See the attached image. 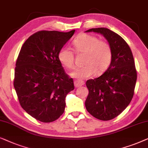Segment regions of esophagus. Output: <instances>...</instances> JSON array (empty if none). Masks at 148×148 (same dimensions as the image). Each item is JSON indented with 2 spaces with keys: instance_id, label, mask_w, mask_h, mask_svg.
Returning <instances> with one entry per match:
<instances>
[{
  "instance_id": "esophagus-1",
  "label": "esophagus",
  "mask_w": 148,
  "mask_h": 148,
  "mask_svg": "<svg viewBox=\"0 0 148 148\" xmlns=\"http://www.w3.org/2000/svg\"><path fill=\"white\" fill-rule=\"evenodd\" d=\"M84 84V82L82 81V80H76L74 81V86L76 87H79V86H81Z\"/></svg>"
}]
</instances>
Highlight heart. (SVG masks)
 I'll return each mask as SVG.
<instances>
[{
  "instance_id": "b5f03b06",
  "label": "heart",
  "mask_w": 148,
  "mask_h": 148,
  "mask_svg": "<svg viewBox=\"0 0 148 148\" xmlns=\"http://www.w3.org/2000/svg\"><path fill=\"white\" fill-rule=\"evenodd\" d=\"M78 54H84L82 68H78L70 73L72 77L85 79L107 70L111 63L112 51L109 43L99 40L93 35L82 33L76 37L72 42ZM58 60L63 66L68 69L74 67V54L68 47L61 48L58 54Z\"/></svg>"
}]
</instances>
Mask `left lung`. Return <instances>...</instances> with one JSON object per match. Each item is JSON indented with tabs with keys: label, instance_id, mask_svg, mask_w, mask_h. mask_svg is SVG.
<instances>
[{
	"label": "left lung",
	"instance_id": "left-lung-1",
	"mask_svg": "<svg viewBox=\"0 0 148 148\" xmlns=\"http://www.w3.org/2000/svg\"><path fill=\"white\" fill-rule=\"evenodd\" d=\"M103 34L111 47L112 58L108 70L99 78L86 82L88 95L87 111L101 121H110L121 114L131 101L137 81V70L132 51L127 42L106 27L88 29Z\"/></svg>",
	"mask_w": 148,
	"mask_h": 148
}]
</instances>
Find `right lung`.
Listing matches in <instances>:
<instances>
[{
  "label": "right lung",
  "mask_w": 148,
  "mask_h": 148,
  "mask_svg": "<svg viewBox=\"0 0 148 148\" xmlns=\"http://www.w3.org/2000/svg\"><path fill=\"white\" fill-rule=\"evenodd\" d=\"M74 32H37L25 40L17 57L13 85L19 104L42 123L53 122L62 115L65 98L74 88V80L58 58Z\"/></svg>",
  "instance_id": "1"
}]
</instances>
